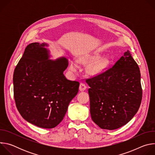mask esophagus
<instances>
[{
  "label": "esophagus",
  "mask_w": 155,
  "mask_h": 155,
  "mask_svg": "<svg viewBox=\"0 0 155 155\" xmlns=\"http://www.w3.org/2000/svg\"><path fill=\"white\" fill-rule=\"evenodd\" d=\"M86 86L84 83H81L80 84V86H79V90H80V91H84V90H86Z\"/></svg>",
  "instance_id": "obj_1"
}]
</instances>
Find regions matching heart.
Returning a JSON list of instances; mask_svg holds the SVG:
<instances>
[{"label":"heart","mask_w":155,"mask_h":155,"mask_svg":"<svg viewBox=\"0 0 155 155\" xmlns=\"http://www.w3.org/2000/svg\"><path fill=\"white\" fill-rule=\"evenodd\" d=\"M101 54L98 53H94L91 55H87L83 57L81 61L85 64H90L95 62L100 59ZM109 64V59L106 58H102L97 61L91 65L89 68V72L92 75H99L104 72ZM78 68V65L75 62H72L71 64V69L75 71Z\"/></svg>","instance_id":"1"}]
</instances>
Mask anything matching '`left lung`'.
Returning a JSON list of instances; mask_svg holds the SVG:
<instances>
[{
	"label": "left lung",
	"mask_w": 155,
	"mask_h": 155,
	"mask_svg": "<svg viewBox=\"0 0 155 155\" xmlns=\"http://www.w3.org/2000/svg\"><path fill=\"white\" fill-rule=\"evenodd\" d=\"M86 82L90 87L91 117L101 129L120 128L137 112L142 98L140 72L129 51L113 67Z\"/></svg>",
	"instance_id": "obj_1"
}]
</instances>
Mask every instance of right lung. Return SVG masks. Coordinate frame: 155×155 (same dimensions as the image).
<instances>
[{"label":"right lung","mask_w":155,"mask_h":155,"mask_svg":"<svg viewBox=\"0 0 155 155\" xmlns=\"http://www.w3.org/2000/svg\"><path fill=\"white\" fill-rule=\"evenodd\" d=\"M45 46L37 42L27 46L14 71L13 93L22 117L38 127L51 129L63 120L80 83L65 77L68 59H48Z\"/></svg>","instance_id":"1"}]
</instances>
